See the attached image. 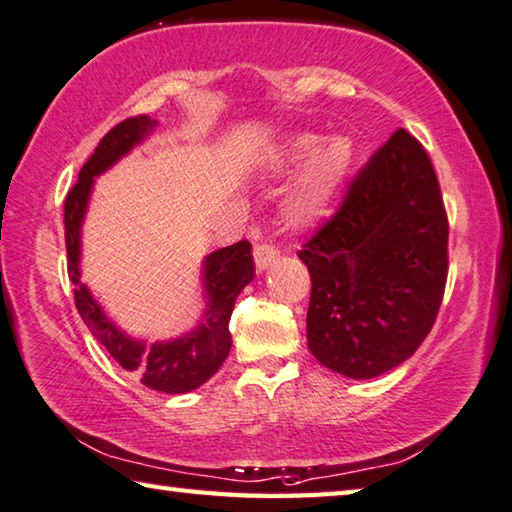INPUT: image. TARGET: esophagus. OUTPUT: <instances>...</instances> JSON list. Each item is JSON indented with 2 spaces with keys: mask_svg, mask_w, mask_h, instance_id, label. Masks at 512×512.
<instances>
[{
  "mask_svg": "<svg viewBox=\"0 0 512 512\" xmlns=\"http://www.w3.org/2000/svg\"><path fill=\"white\" fill-rule=\"evenodd\" d=\"M276 261H279V251H276V247L267 245V242H261V245L254 247V263L258 272L267 270V267Z\"/></svg>",
  "mask_w": 512,
  "mask_h": 512,
  "instance_id": "34e87169",
  "label": "esophagus"
}]
</instances>
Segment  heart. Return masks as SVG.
<instances>
[{
  "mask_svg": "<svg viewBox=\"0 0 512 512\" xmlns=\"http://www.w3.org/2000/svg\"><path fill=\"white\" fill-rule=\"evenodd\" d=\"M353 161L355 148L346 137H333L324 143L321 134L301 132L285 141L274 155V168L290 173L306 164L283 200V218L290 227L306 229L324 218L351 175Z\"/></svg>",
  "mask_w": 512,
  "mask_h": 512,
  "instance_id": "b5f03b06",
  "label": "heart"
}]
</instances>
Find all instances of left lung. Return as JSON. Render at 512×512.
Here are the masks:
<instances>
[{
    "mask_svg": "<svg viewBox=\"0 0 512 512\" xmlns=\"http://www.w3.org/2000/svg\"><path fill=\"white\" fill-rule=\"evenodd\" d=\"M447 233L432 161L400 128L299 251L312 281L310 353L353 380H371L409 360L441 308Z\"/></svg>",
    "mask_w": 512,
    "mask_h": 512,
    "instance_id": "1",
    "label": "left lung"
}]
</instances>
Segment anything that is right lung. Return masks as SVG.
Returning a JSON list of instances; mask_svg holds the SVG:
<instances>
[{"label": "right lung", "mask_w": 512, "mask_h": 512, "mask_svg": "<svg viewBox=\"0 0 512 512\" xmlns=\"http://www.w3.org/2000/svg\"><path fill=\"white\" fill-rule=\"evenodd\" d=\"M157 128L146 114L130 116L105 134L94 155L80 168L78 182L65 200V245L67 270L74 283V301L92 335L105 346L119 366L134 373L148 389L164 393H188L213 378L231 348L229 319L242 288L254 279V256L247 240L222 247L204 258L202 283L206 312L191 333L170 342L146 344L116 328L98 306L87 285L80 281V227H83L94 177L105 173L121 157Z\"/></svg>", "instance_id": "add662e5"}]
</instances>
